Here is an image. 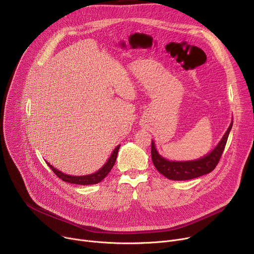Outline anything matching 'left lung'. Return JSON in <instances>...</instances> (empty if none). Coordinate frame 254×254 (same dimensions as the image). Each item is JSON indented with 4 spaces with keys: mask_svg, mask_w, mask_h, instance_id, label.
Here are the masks:
<instances>
[{
    "mask_svg": "<svg viewBox=\"0 0 254 254\" xmlns=\"http://www.w3.org/2000/svg\"><path fill=\"white\" fill-rule=\"evenodd\" d=\"M233 127L231 123L228 130L224 134L222 140L216 145V147L206 154L204 157H201L191 161H170L158 154L155 148L154 142L151 143V157L156 170L168 180L173 181H185L192 180L201 176H204L212 172L217 165L219 159L222 157L225 146L228 141L230 130Z\"/></svg>",
    "mask_w": 254,
    "mask_h": 254,
    "instance_id": "obj_1",
    "label": "left lung"
}]
</instances>
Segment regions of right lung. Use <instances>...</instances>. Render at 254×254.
Segmentation results:
<instances>
[{"label":"right lung","instance_id":"right-lung-1","mask_svg":"<svg viewBox=\"0 0 254 254\" xmlns=\"http://www.w3.org/2000/svg\"><path fill=\"white\" fill-rule=\"evenodd\" d=\"M120 147H121V145H118L114 149V151L112 152V154L109 157V159L107 160V162L102 167H101L98 172H96L95 174H92V175H88V176H68V175H65V174L61 173L60 171L56 170V168L51 165L49 162H47V164L49 165L51 170L53 171V173L64 182L70 183V184H76V185H94V184L100 183L110 173L111 168L113 167V165L116 161L118 149H120Z\"/></svg>","mask_w":254,"mask_h":254}]
</instances>
